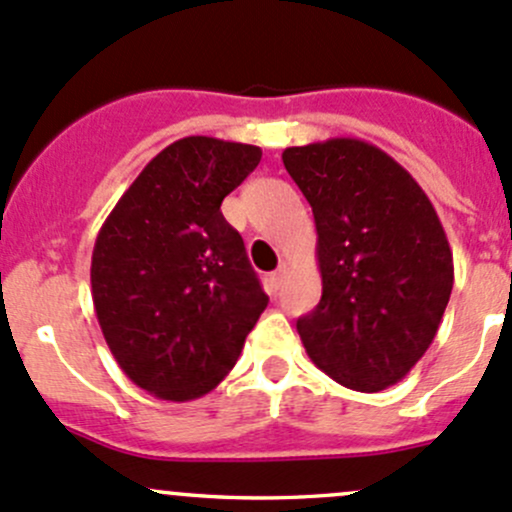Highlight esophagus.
Returning <instances> with one entry per match:
<instances>
[{"mask_svg":"<svg viewBox=\"0 0 512 512\" xmlns=\"http://www.w3.org/2000/svg\"><path fill=\"white\" fill-rule=\"evenodd\" d=\"M285 275H287V267H285V265H282L280 270L272 272V275H270V287H272V292H277V289L282 287V280H285Z\"/></svg>","mask_w":512,"mask_h":512,"instance_id":"1","label":"esophagus"}]
</instances>
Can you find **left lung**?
Returning <instances> with one entry per match:
<instances>
[{
    "mask_svg": "<svg viewBox=\"0 0 512 512\" xmlns=\"http://www.w3.org/2000/svg\"><path fill=\"white\" fill-rule=\"evenodd\" d=\"M287 173L312 205L322 299L297 319L309 359L347 389L404 379L441 327L453 255L421 185L359 138L285 148Z\"/></svg>",
    "mask_w": 512,
    "mask_h": 512,
    "instance_id": "8db88e82",
    "label": "left lung"
}]
</instances>
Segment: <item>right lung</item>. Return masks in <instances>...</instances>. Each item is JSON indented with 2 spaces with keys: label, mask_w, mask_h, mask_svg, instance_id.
Masks as SVG:
<instances>
[{
  "label": "right lung",
  "mask_w": 512,
  "mask_h": 512,
  "mask_svg": "<svg viewBox=\"0 0 512 512\" xmlns=\"http://www.w3.org/2000/svg\"><path fill=\"white\" fill-rule=\"evenodd\" d=\"M260 158L247 143L180 138L98 230L91 297L103 339L123 374L158 399L213 391L267 307L245 242L220 213Z\"/></svg>",
  "instance_id": "right-lung-1"
}]
</instances>
